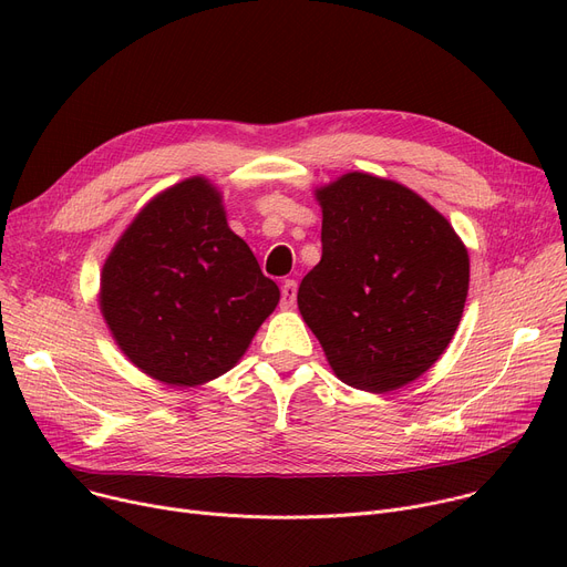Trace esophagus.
Here are the masks:
<instances>
[{
	"label": "esophagus",
	"mask_w": 567,
	"mask_h": 567,
	"mask_svg": "<svg viewBox=\"0 0 567 567\" xmlns=\"http://www.w3.org/2000/svg\"><path fill=\"white\" fill-rule=\"evenodd\" d=\"M296 303V282L293 280H285L282 282V301L280 306L287 310V308H293Z\"/></svg>",
	"instance_id": "esophagus-1"
}]
</instances>
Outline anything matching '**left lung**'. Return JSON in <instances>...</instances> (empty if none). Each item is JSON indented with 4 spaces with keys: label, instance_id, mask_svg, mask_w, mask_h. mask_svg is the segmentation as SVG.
Returning a JSON list of instances; mask_svg holds the SVG:
<instances>
[{
    "label": "left lung",
    "instance_id": "obj_1",
    "mask_svg": "<svg viewBox=\"0 0 567 567\" xmlns=\"http://www.w3.org/2000/svg\"><path fill=\"white\" fill-rule=\"evenodd\" d=\"M321 261L299 310L340 381L389 393L425 374L451 344L468 293V250L411 188L347 172L315 190Z\"/></svg>",
    "mask_w": 567,
    "mask_h": 567
}]
</instances>
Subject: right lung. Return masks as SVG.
I'll return each instance as SVG.
<instances>
[{
  "label": "right lung",
  "mask_w": 567,
  "mask_h": 567,
  "mask_svg": "<svg viewBox=\"0 0 567 567\" xmlns=\"http://www.w3.org/2000/svg\"><path fill=\"white\" fill-rule=\"evenodd\" d=\"M280 301L225 216L220 190L190 176L148 199L110 250L99 306L128 361L195 389L229 372Z\"/></svg>",
  "instance_id": "1"
}]
</instances>
